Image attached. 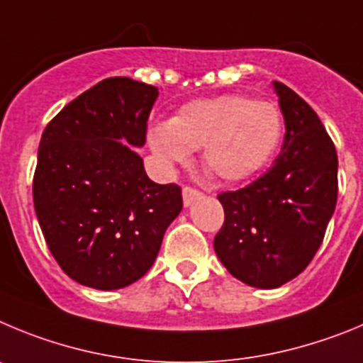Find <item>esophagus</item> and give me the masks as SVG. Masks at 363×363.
<instances>
[{"label":"esophagus","mask_w":363,"mask_h":363,"mask_svg":"<svg viewBox=\"0 0 363 363\" xmlns=\"http://www.w3.org/2000/svg\"><path fill=\"white\" fill-rule=\"evenodd\" d=\"M199 197H201V191H199V189L191 188V186H184V188H182V202H184L186 208Z\"/></svg>","instance_id":"34e87169"}]
</instances>
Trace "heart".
<instances>
[{
  "instance_id": "obj_1",
  "label": "heart",
  "mask_w": 363,
  "mask_h": 363,
  "mask_svg": "<svg viewBox=\"0 0 363 363\" xmlns=\"http://www.w3.org/2000/svg\"><path fill=\"white\" fill-rule=\"evenodd\" d=\"M282 137V116L269 101L220 96L184 104L168 125L150 130V146L166 164H184L204 148L206 169L224 182H240L264 168Z\"/></svg>"
}]
</instances>
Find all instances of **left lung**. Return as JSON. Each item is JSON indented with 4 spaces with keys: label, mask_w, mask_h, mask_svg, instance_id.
<instances>
[{
    "label": "left lung",
    "mask_w": 363,
    "mask_h": 363,
    "mask_svg": "<svg viewBox=\"0 0 363 363\" xmlns=\"http://www.w3.org/2000/svg\"><path fill=\"white\" fill-rule=\"evenodd\" d=\"M286 135L269 172L218 195L224 224L213 247L235 279L275 289L300 275L324 240L338 195V157L322 121L275 81Z\"/></svg>",
    "instance_id": "1"
}]
</instances>
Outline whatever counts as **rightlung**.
I'll list each match as a JSON object with an SVG mask.
<instances>
[{"label":"right lung","mask_w":363,"mask_h":363,"mask_svg":"<svg viewBox=\"0 0 363 363\" xmlns=\"http://www.w3.org/2000/svg\"><path fill=\"white\" fill-rule=\"evenodd\" d=\"M159 90L108 77L68 103L41 135L34 208L70 279L112 291L141 279L182 210L177 184L150 181L141 155Z\"/></svg>","instance_id":"right-lung-1"}]
</instances>
